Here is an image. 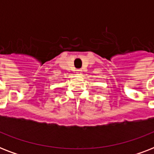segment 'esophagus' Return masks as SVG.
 I'll return each mask as SVG.
<instances>
[{
	"mask_svg": "<svg viewBox=\"0 0 154 154\" xmlns=\"http://www.w3.org/2000/svg\"><path fill=\"white\" fill-rule=\"evenodd\" d=\"M76 73H77V75H82V69H77L76 70Z\"/></svg>",
	"mask_w": 154,
	"mask_h": 154,
	"instance_id": "34e87169",
	"label": "esophagus"
}]
</instances>
